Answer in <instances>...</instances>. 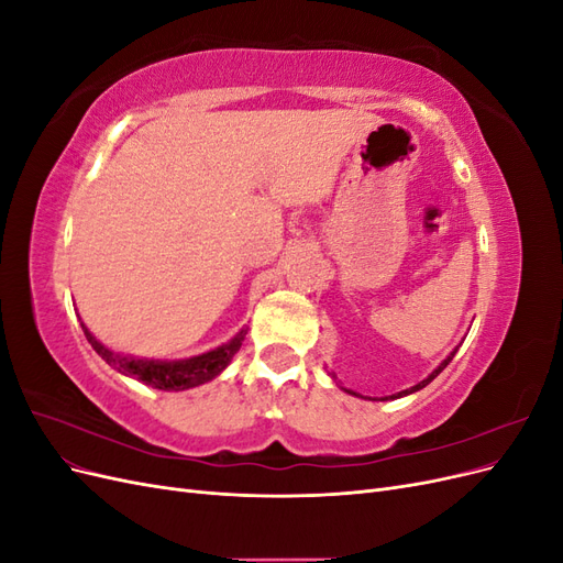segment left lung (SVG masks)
<instances>
[{
    "label": "left lung",
    "instance_id": "obj_1",
    "mask_svg": "<svg viewBox=\"0 0 563 563\" xmlns=\"http://www.w3.org/2000/svg\"><path fill=\"white\" fill-rule=\"evenodd\" d=\"M457 347H460V345H457ZM457 347H455V350H453V352H451V354L446 356V360H444V362H441V364H439V366H437V368H434V371L430 373V376H428V378H422V380H420L418 385H413V387H408V389H401V391H397V395H389V397H385V399H401V397H408V395H413V391L422 389L424 385H430V383H432V380H434V378L439 376V373H441V371H444V368L449 366V362H451V360H453V356H455ZM343 389L347 391V395H354V397H362V395H356V391H352V389H347V387H343ZM385 399H383V401H385Z\"/></svg>",
    "mask_w": 563,
    "mask_h": 563
}]
</instances>
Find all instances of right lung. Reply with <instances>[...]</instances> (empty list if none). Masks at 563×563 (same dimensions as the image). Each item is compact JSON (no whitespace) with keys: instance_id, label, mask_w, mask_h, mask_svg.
Here are the masks:
<instances>
[{"instance_id":"right-lung-1","label":"right lung","mask_w":563,"mask_h":563,"mask_svg":"<svg viewBox=\"0 0 563 563\" xmlns=\"http://www.w3.org/2000/svg\"><path fill=\"white\" fill-rule=\"evenodd\" d=\"M81 331L87 335L91 347L98 352L100 360H106V364L114 366L122 376L135 378L143 385L164 391H183L218 378L220 373L230 366L232 356L240 352L246 338V329H242L234 338H230L228 343L195 356H185V360H139V356H124L106 347L87 327H84V321Z\"/></svg>"}]
</instances>
